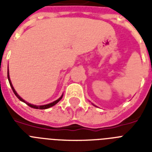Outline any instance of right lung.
Wrapping results in <instances>:
<instances>
[{"mask_svg": "<svg viewBox=\"0 0 152 152\" xmlns=\"http://www.w3.org/2000/svg\"><path fill=\"white\" fill-rule=\"evenodd\" d=\"M8 81H9V83H10V86H11V88H12V89L13 91V92H14V94L15 95V96L19 99L20 100V101H22L23 102H25V103L27 104V106H29L30 107H31V108H34V109H39V110H45V109H48L50 108V107H51V106H54V105H56V104L58 102L60 101V100L61 99H62V96H63V95L61 96V97L58 99L57 100H56V101L54 102H51V103H49V104H46V105H43V106H35V105H33V104H31V103H28V102H27L25 101V100H23L22 99V98L20 97V95H18L17 93H16V91H15V89H14V88H13V86L12 84V82H11L10 80V77H9V75H8Z\"/></svg>", "mask_w": 152, "mask_h": 152, "instance_id": "1", "label": "right lung"}]
</instances>
